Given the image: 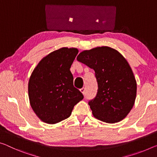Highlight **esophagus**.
<instances>
[{"mask_svg": "<svg viewBox=\"0 0 157 157\" xmlns=\"http://www.w3.org/2000/svg\"><path fill=\"white\" fill-rule=\"evenodd\" d=\"M79 91H80L82 92V93L83 94V95H85V88L82 87V89H79Z\"/></svg>", "mask_w": 157, "mask_h": 157, "instance_id": "1", "label": "esophagus"}]
</instances>
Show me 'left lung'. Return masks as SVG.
<instances>
[{"label": "left lung", "instance_id": "obj_1", "mask_svg": "<svg viewBox=\"0 0 157 157\" xmlns=\"http://www.w3.org/2000/svg\"><path fill=\"white\" fill-rule=\"evenodd\" d=\"M77 60L95 71L98 92L89 102L94 117L109 124L125 118L137 93L136 78L126 59L116 49L103 46L82 51Z\"/></svg>", "mask_w": 157, "mask_h": 157}]
</instances>
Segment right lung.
Masks as SVG:
<instances>
[{
    "label": "right lung",
    "instance_id": "right-lung-1",
    "mask_svg": "<svg viewBox=\"0 0 157 157\" xmlns=\"http://www.w3.org/2000/svg\"><path fill=\"white\" fill-rule=\"evenodd\" d=\"M77 48L61 47L43 57L32 72L28 91L30 105L42 121L54 124L68 118L84 96L73 86L70 68Z\"/></svg>",
    "mask_w": 157,
    "mask_h": 157
}]
</instances>
